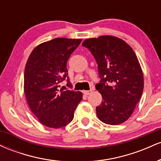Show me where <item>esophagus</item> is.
I'll return each mask as SVG.
<instances>
[{
	"label": "esophagus",
	"instance_id": "1",
	"mask_svg": "<svg viewBox=\"0 0 161 161\" xmlns=\"http://www.w3.org/2000/svg\"><path fill=\"white\" fill-rule=\"evenodd\" d=\"M92 92V90H89V91H84L83 92V93H84V95H89V94H91Z\"/></svg>",
	"mask_w": 161,
	"mask_h": 161
}]
</instances>
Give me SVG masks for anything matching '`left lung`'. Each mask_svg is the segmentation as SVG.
<instances>
[{
	"mask_svg": "<svg viewBox=\"0 0 161 161\" xmlns=\"http://www.w3.org/2000/svg\"><path fill=\"white\" fill-rule=\"evenodd\" d=\"M82 45L95 58L101 78L95 86L102 96V102L96 107L97 117L109 125L124 123L143 92V73L137 56L125 41L115 36L87 38Z\"/></svg>",
	"mask_w": 161,
	"mask_h": 161,
	"instance_id": "left-lung-1",
	"label": "left lung"
}]
</instances>
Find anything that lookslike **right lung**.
I'll use <instances>...</instances> for the list:
<instances>
[{"instance_id": "1", "label": "right lung", "mask_w": 161, "mask_h": 161, "mask_svg": "<svg viewBox=\"0 0 161 161\" xmlns=\"http://www.w3.org/2000/svg\"><path fill=\"white\" fill-rule=\"evenodd\" d=\"M82 39L56 38L36 46L24 72V92L29 108L42 124L59 129L73 120L81 92L59 90L67 76L66 63Z\"/></svg>"}]
</instances>
